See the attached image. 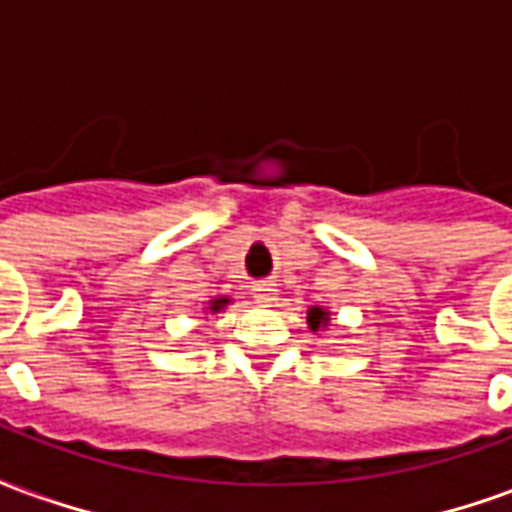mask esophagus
<instances>
[{
	"label": "esophagus",
	"mask_w": 512,
	"mask_h": 512,
	"mask_svg": "<svg viewBox=\"0 0 512 512\" xmlns=\"http://www.w3.org/2000/svg\"><path fill=\"white\" fill-rule=\"evenodd\" d=\"M252 290H255V299L260 301V304H271V301H277L279 296V290L274 282H255Z\"/></svg>",
	"instance_id": "obj_1"
}]
</instances>
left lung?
Listing matches in <instances>:
<instances>
[{
    "label": "left lung",
    "mask_w": 512,
    "mask_h": 512,
    "mask_svg": "<svg viewBox=\"0 0 512 512\" xmlns=\"http://www.w3.org/2000/svg\"><path fill=\"white\" fill-rule=\"evenodd\" d=\"M329 323H332V312H329V307L315 304V307L307 310V326H310V332H326Z\"/></svg>",
    "instance_id": "left-lung-1"
}]
</instances>
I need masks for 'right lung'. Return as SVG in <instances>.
Wrapping results in <instances>:
<instances>
[{
  "label": "right lung",
  "mask_w": 512,
  "mask_h": 512,
  "mask_svg": "<svg viewBox=\"0 0 512 512\" xmlns=\"http://www.w3.org/2000/svg\"><path fill=\"white\" fill-rule=\"evenodd\" d=\"M230 296H213L211 301H205V307H202V312H211V315H216V312H222L227 304H230Z\"/></svg>",
  "instance_id": "add662e5"
}]
</instances>
